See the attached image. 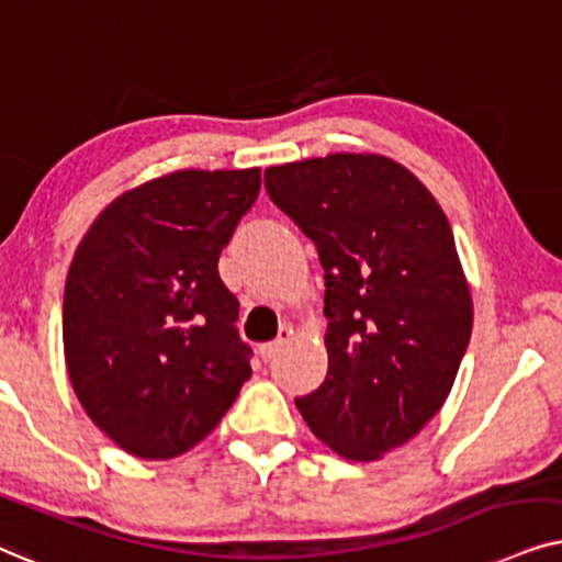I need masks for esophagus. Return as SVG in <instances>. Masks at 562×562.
Wrapping results in <instances>:
<instances>
[{"label": "esophagus", "mask_w": 562, "mask_h": 562, "mask_svg": "<svg viewBox=\"0 0 562 562\" xmlns=\"http://www.w3.org/2000/svg\"><path fill=\"white\" fill-rule=\"evenodd\" d=\"M290 339H293V328L282 326V328H280V336H277L274 341H267V344H261V347H259L261 359H265V362H269V359H272V357L277 355V351L285 347V344H288Z\"/></svg>", "instance_id": "esophagus-1"}]
</instances>
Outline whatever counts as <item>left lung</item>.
Returning a JSON list of instances; mask_svg holds the SVG:
<instances>
[{"label":"left lung","instance_id":"8db88e82","mask_svg":"<svg viewBox=\"0 0 562 562\" xmlns=\"http://www.w3.org/2000/svg\"><path fill=\"white\" fill-rule=\"evenodd\" d=\"M265 187L316 244L326 280L328 372L295 406L336 454L380 460L442 408L473 331L450 221L380 154L269 167Z\"/></svg>","mask_w":562,"mask_h":562}]
</instances>
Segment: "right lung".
Wrapping results in <instances>:
<instances>
[{"mask_svg": "<svg viewBox=\"0 0 562 562\" xmlns=\"http://www.w3.org/2000/svg\"><path fill=\"white\" fill-rule=\"evenodd\" d=\"M261 169H179L97 215L64 290L74 393L120 450L177 458L203 442L251 378L218 257Z\"/></svg>", "mask_w": 562, "mask_h": 562, "instance_id": "1", "label": "right lung"}]
</instances>
